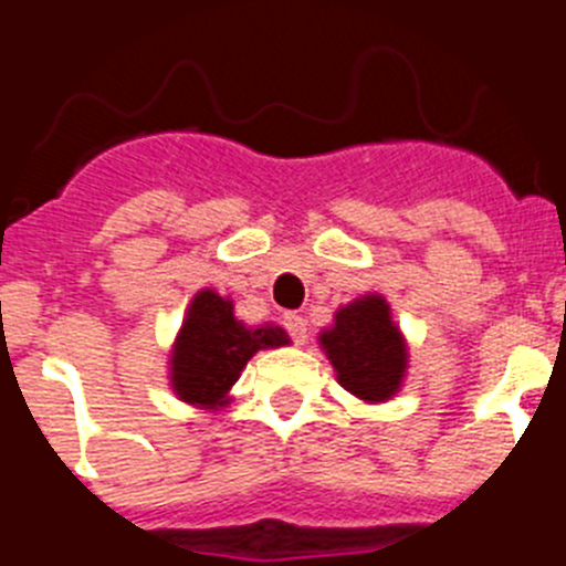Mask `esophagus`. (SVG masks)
<instances>
[{"label":"esophagus","instance_id":"esophagus-1","mask_svg":"<svg viewBox=\"0 0 566 566\" xmlns=\"http://www.w3.org/2000/svg\"><path fill=\"white\" fill-rule=\"evenodd\" d=\"M283 328L289 332V337L294 339L297 345H303L308 339V332H306V317L297 312H289L283 314Z\"/></svg>","mask_w":566,"mask_h":566}]
</instances>
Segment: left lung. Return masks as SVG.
<instances>
[{"instance_id":"obj_1","label":"left lung","mask_w":566,"mask_h":566,"mask_svg":"<svg viewBox=\"0 0 566 566\" xmlns=\"http://www.w3.org/2000/svg\"><path fill=\"white\" fill-rule=\"evenodd\" d=\"M339 385L365 402H385L402 382L405 343L391 323V308L377 294L339 308L334 328L319 337Z\"/></svg>"}]
</instances>
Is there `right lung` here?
<instances>
[{
  "label": "right lung",
  "instance_id": "add662e5",
  "mask_svg": "<svg viewBox=\"0 0 566 566\" xmlns=\"http://www.w3.org/2000/svg\"><path fill=\"white\" fill-rule=\"evenodd\" d=\"M283 328L263 326L247 328L234 319L232 300L214 292L195 294L184 328L175 339L172 352V388L184 402L221 408L227 394L238 382L243 365L260 348L286 345Z\"/></svg>",
  "mask_w": 566,
  "mask_h": 566
}]
</instances>
